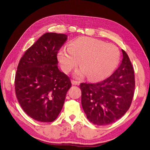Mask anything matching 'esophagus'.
Wrapping results in <instances>:
<instances>
[{"label": "esophagus", "mask_w": 150, "mask_h": 150, "mask_svg": "<svg viewBox=\"0 0 150 150\" xmlns=\"http://www.w3.org/2000/svg\"><path fill=\"white\" fill-rule=\"evenodd\" d=\"M71 83L73 85H79L81 83L80 81H74V80H72L71 81Z\"/></svg>", "instance_id": "esophagus-1"}]
</instances>
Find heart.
<instances>
[{
  "instance_id": "b5f03b06",
  "label": "heart",
  "mask_w": 150,
  "mask_h": 150,
  "mask_svg": "<svg viewBox=\"0 0 150 150\" xmlns=\"http://www.w3.org/2000/svg\"><path fill=\"white\" fill-rule=\"evenodd\" d=\"M58 59L66 73L76 68L80 61L81 68L76 71V77L88 75L89 79L98 81L107 78L115 69L120 60V52L113 44L81 37L72 40L68 48L60 50Z\"/></svg>"
}]
</instances>
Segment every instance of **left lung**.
Returning <instances> with one entry per match:
<instances>
[{
    "instance_id": "8db88e82",
    "label": "left lung",
    "mask_w": 150,
    "mask_h": 150,
    "mask_svg": "<svg viewBox=\"0 0 150 150\" xmlns=\"http://www.w3.org/2000/svg\"><path fill=\"white\" fill-rule=\"evenodd\" d=\"M120 66L110 77L95 84L81 83V104L87 119L95 125L110 124L120 119L131 106L135 75L128 54L122 50Z\"/></svg>"
}]
</instances>
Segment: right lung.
Instances as JSON below:
<instances>
[{"label": "right lung", "instance_id": "right-lung-1", "mask_svg": "<svg viewBox=\"0 0 150 150\" xmlns=\"http://www.w3.org/2000/svg\"><path fill=\"white\" fill-rule=\"evenodd\" d=\"M66 40L64 34H44L26 50L17 66V100L24 112L39 122L57 119L71 86L69 77L57 65V54Z\"/></svg>", "mask_w": 150, "mask_h": 150}]
</instances>
